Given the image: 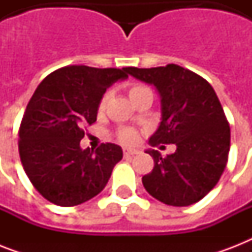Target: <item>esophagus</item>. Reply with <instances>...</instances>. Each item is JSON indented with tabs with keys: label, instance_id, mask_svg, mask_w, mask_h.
Listing matches in <instances>:
<instances>
[{
	"label": "esophagus",
	"instance_id": "esophagus-1",
	"mask_svg": "<svg viewBox=\"0 0 252 252\" xmlns=\"http://www.w3.org/2000/svg\"><path fill=\"white\" fill-rule=\"evenodd\" d=\"M123 153H124V157H132V156L138 153V150L130 149V148H124V149H123Z\"/></svg>",
	"mask_w": 252,
	"mask_h": 252
}]
</instances>
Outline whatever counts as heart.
Returning a JSON list of instances; mask_svg holds the SVG:
<instances>
[{
  "label": "heart",
  "mask_w": 252,
  "mask_h": 252,
  "mask_svg": "<svg viewBox=\"0 0 252 252\" xmlns=\"http://www.w3.org/2000/svg\"><path fill=\"white\" fill-rule=\"evenodd\" d=\"M146 91H150V89L145 85H140V84H134L130 85L129 89H128V96H129L130 100H133L138 96V95L144 94ZM107 99H108V95H103V98L100 99L99 102L98 110L102 112L104 108H106L107 104ZM118 138L124 144H132L137 140V132L133 129V128H122V129L118 130Z\"/></svg>",
  "instance_id": "heart-1"
}]
</instances>
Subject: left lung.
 Masks as SVG:
<instances>
[{
  "label": "left lung",
  "mask_w": 252,
  "mask_h": 252,
  "mask_svg": "<svg viewBox=\"0 0 252 252\" xmlns=\"http://www.w3.org/2000/svg\"><path fill=\"white\" fill-rule=\"evenodd\" d=\"M136 80L154 85L161 98V123L149 144H175V153L162 158L158 150L142 184L154 199L172 207H188L209 193L226 167L230 126L211 85L179 65L150 69L126 68Z\"/></svg>",
  "instance_id": "left-lung-1"
}]
</instances>
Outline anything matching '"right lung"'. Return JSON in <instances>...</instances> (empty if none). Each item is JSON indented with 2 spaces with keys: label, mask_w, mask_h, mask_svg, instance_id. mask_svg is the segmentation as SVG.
Masks as SVG:
<instances>
[{
  "label": "right lung",
  "mask_w": 252,
  "mask_h": 252,
  "mask_svg": "<svg viewBox=\"0 0 252 252\" xmlns=\"http://www.w3.org/2000/svg\"><path fill=\"white\" fill-rule=\"evenodd\" d=\"M126 68L72 65L51 73L33 93L19 128V156L26 174L44 199L73 207L106 187L123 150L115 144L81 149L84 128L96 122L100 99L126 80Z\"/></svg>",
  "instance_id": "add662e5"
}]
</instances>
